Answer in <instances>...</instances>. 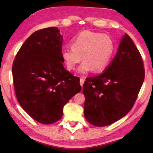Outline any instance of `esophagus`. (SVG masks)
Wrapping results in <instances>:
<instances>
[{
  "label": "esophagus",
  "mask_w": 153,
  "mask_h": 153,
  "mask_svg": "<svg viewBox=\"0 0 153 153\" xmlns=\"http://www.w3.org/2000/svg\"><path fill=\"white\" fill-rule=\"evenodd\" d=\"M85 82V79L84 78H80V80H79V83H80V85H81V86L82 87L83 86V84H84V83Z\"/></svg>",
  "instance_id": "esophagus-1"
}]
</instances>
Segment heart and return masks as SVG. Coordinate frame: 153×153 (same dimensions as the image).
Wrapping results in <instances>:
<instances>
[{"label":"heart","instance_id":"obj_1","mask_svg":"<svg viewBox=\"0 0 153 153\" xmlns=\"http://www.w3.org/2000/svg\"><path fill=\"white\" fill-rule=\"evenodd\" d=\"M71 46L62 49L61 58L69 71L74 70L82 59L84 62L78 68L81 74L92 70L97 73L104 71L115 49L114 41L109 36L90 30L82 31L75 36L71 40Z\"/></svg>","mask_w":153,"mask_h":153}]
</instances>
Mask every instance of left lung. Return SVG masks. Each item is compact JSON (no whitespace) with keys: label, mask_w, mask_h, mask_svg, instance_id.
Masks as SVG:
<instances>
[{"label":"left lung","mask_w":153,"mask_h":153,"mask_svg":"<svg viewBox=\"0 0 153 153\" xmlns=\"http://www.w3.org/2000/svg\"><path fill=\"white\" fill-rule=\"evenodd\" d=\"M144 75L140 53L126 33L104 73L84 82L86 120L93 126L102 127L123 117L136 102Z\"/></svg>","instance_id":"left-lung-1"}]
</instances>
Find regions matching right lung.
<instances>
[{
    "instance_id": "right-lung-1",
    "label": "right lung",
    "mask_w": 153,
    "mask_h": 153,
    "mask_svg": "<svg viewBox=\"0 0 153 153\" xmlns=\"http://www.w3.org/2000/svg\"><path fill=\"white\" fill-rule=\"evenodd\" d=\"M62 44L57 27L38 30L21 46L13 63L18 102L31 117L42 124L60 120L65 105L82 88L79 77L63 65Z\"/></svg>"
}]
</instances>
